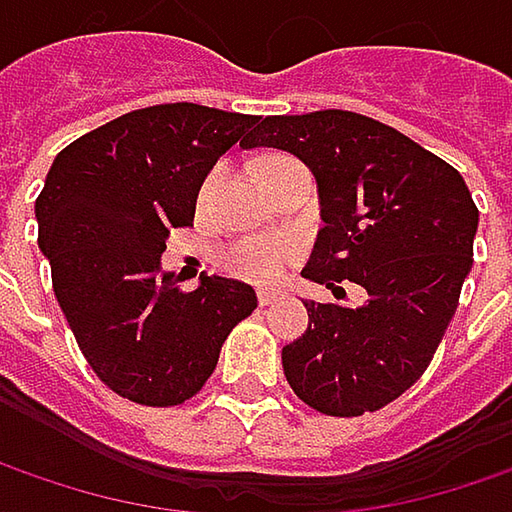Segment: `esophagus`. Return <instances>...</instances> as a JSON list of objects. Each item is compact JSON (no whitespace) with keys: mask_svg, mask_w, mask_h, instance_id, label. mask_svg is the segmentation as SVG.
<instances>
[{"mask_svg":"<svg viewBox=\"0 0 512 512\" xmlns=\"http://www.w3.org/2000/svg\"><path fill=\"white\" fill-rule=\"evenodd\" d=\"M278 292L275 289H260L257 292V300H260V306H272V303H278Z\"/></svg>","mask_w":512,"mask_h":512,"instance_id":"34e87169","label":"esophagus"}]
</instances>
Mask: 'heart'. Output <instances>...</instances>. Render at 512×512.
<instances>
[{"instance_id":"heart-1","label":"heart","mask_w":512,"mask_h":512,"mask_svg":"<svg viewBox=\"0 0 512 512\" xmlns=\"http://www.w3.org/2000/svg\"><path fill=\"white\" fill-rule=\"evenodd\" d=\"M292 246L286 240L275 237H252L240 240L232 249H226L220 263L240 278L249 280H272L283 272V266L292 260Z\"/></svg>"}]
</instances>
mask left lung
<instances>
[{
  "label": "left lung",
  "mask_w": 512,
  "mask_h": 512,
  "mask_svg": "<svg viewBox=\"0 0 512 512\" xmlns=\"http://www.w3.org/2000/svg\"><path fill=\"white\" fill-rule=\"evenodd\" d=\"M243 148H280L315 174L323 229L300 272L361 306L303 300L309 326L283 372L326 415L387 407L424 375L473 269L478 209L464 177L401 131L355 111L257 117Z\"/></svg>",
  "instance_id": "8db88e82"
}]
</instances>
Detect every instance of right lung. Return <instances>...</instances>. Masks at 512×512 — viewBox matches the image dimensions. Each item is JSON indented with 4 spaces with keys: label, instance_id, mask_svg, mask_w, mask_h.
Wrapping results in <instances>:
<instances>
[{
    "label": "right lung",
    "instance_id": "obj_1",
    "mask_svg": "<svg viewBox=\"0 0 512 512\" xmlns=\"http://www.w3.org/2000/svg\"><path fill=\"white\" fill-rule=\"evenodd\" d=\"M255 123L194 102L131 111L62 148L36 197L59 309L97 378L134 404L197 395L257 306L249 283L200 275L180 292L160 266L168 232L191 226L206 174Z\"/></svg>",
    "mask_w": 512,
    "mask_h": 512
}]
</instances>
